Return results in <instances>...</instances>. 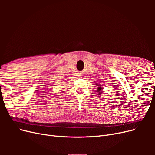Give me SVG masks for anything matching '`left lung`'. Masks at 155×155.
I'll use <instances>...</instances> for the list:
<instances>
[{"instance_id": "1", "label": "left lung", "mask_w": 155, "mask_h": 155, "mask_svg": "<svg viewBox=\"0 0 155 155\" xmlns=\"http://www.w3.org/2000/svg\"><path fill=\"white\" fill-rule=\"evenodd\" d=\"M96 86H97V88H96V91L97 92V95H101V94L104 92V91H103V87H101V85H100V84H96Z\"/></svg>"}]
</instances>
